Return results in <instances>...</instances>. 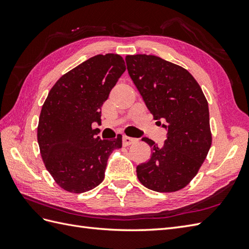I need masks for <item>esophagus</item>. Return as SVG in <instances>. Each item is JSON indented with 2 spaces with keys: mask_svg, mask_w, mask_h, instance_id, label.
I'll list each match as a JSON object with an SVG mask.
<instances>
[{
  "mask_svg": "<svg viewBox=\"0 0 249 249\" xmlns=\"http://www.w3.org/2000/svg\"><path fill=\"white\" fill-rule=\"evenodd\" d=\"M135 142H137V139H135V138H130V137H127V136L123 137V144L125 146L133 144V143H135Z\"/></svg>",
  "mask_w": 249,
  "mask_h": 249,
  "instance_id": "1",
  "label": "esophagus"
}]
</instances>
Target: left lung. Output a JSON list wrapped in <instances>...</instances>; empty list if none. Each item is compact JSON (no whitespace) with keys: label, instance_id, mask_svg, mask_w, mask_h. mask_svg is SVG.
I'll use <instances>...</instances> for the list:
<instances>
[{"label":"left lung","instance_id":"8db88e82","mask_svg":"<svg viewBox=\"0 0 249 249\" xmlns=\"http://www.w3.org/2000/svg\"><path fill=\"white\" fill-rule=\"evenodd\" d=\"M125 61L147 109L155 120H165L167 128L161 147L142 139L151 146V157L137 167V177L154 192H178L196 177L212 144L208 100L182 66L146 54L126 55Z\"/></svg>","mask_w":249,"mask_h":249}]
</instances>
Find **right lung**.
<instances>
[{
	"instance_id": "right-lung-1",
	"label": "right lung",
	"mask_w": 249,
	"mask_h": 249,
	"mask_svg": "<svg viewBox=\"0 0 249 249\" xmlns=\"http://www.w3.org/2000/svg\"><path fill=\"white\" fill-rule=\"evenodd\" d=\"M125 70L119 54L95 55L64 73L45 100L37 141L46 169L66 192L98 186L110 154L122 147V135L102 140L92 124L102 123V106Z\"/></svg>"
}]
</instances>
